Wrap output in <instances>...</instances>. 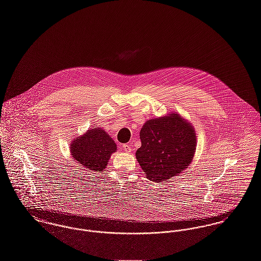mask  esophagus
Instances as JSON below:
<instances>
[{"label": "esophagus", "mask_w": 261, "mask_h": 261, "mask_svg": "<svg viewBox=\"0 0 261 261\" xmlns=\"http://www.w3.org/2000/svg\"><path fill=\"white\" fill-rule=\"evenodd\" d=\"M121 147L125 152H130L133 150V147L129 144H123Z\"/></svg>", "instance_id": "esophagus-1"}]
</instances>
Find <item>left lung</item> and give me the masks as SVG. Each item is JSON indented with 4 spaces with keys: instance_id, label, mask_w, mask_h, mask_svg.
<instances>
[{
    "instance_id": "1",
    "label": "left lung",
    "mask_w": 261,
    "mask_h": 261,
    "mask_svg": "<svg viewBox=\"0 0 261 261\" xmlns=\"http://www.w3.org/2000/svg\"><path fill=\"white\" fill-rule=\"evenodd\" d=\"M142 146L136 156L146 177L160 182L180 173L190 165L196 136L179 115L147 120L141 129Z\"/></svg>"
}]
</instances>
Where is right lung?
Here are the masks:
<instances>
[{"mask_svg": "<svg viewBox=\"0 0 261 261\" xmlns=\"http://www.w3.org/2000/svg\"><path fill=\"white\" fill-rule=\"evenodd\" d=\"M117 149L116 142L101 128L89 129L83 137L72 141L71 152L74 161L86 170L102 171L111 154Z\"/></svg>", "mask_w": 261, "mask_h": 261, "instance_id": "obj_1", "label": "right lung"}]
</instances>
